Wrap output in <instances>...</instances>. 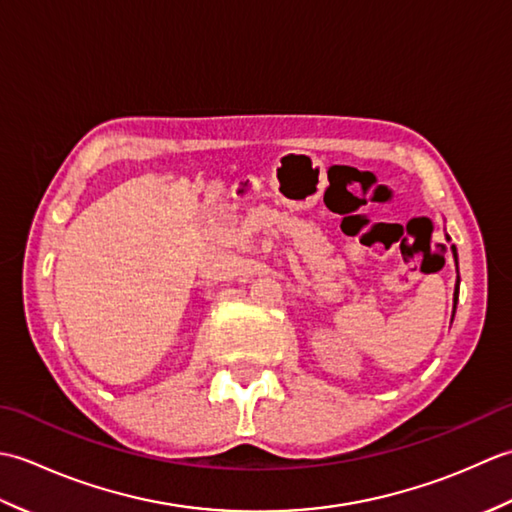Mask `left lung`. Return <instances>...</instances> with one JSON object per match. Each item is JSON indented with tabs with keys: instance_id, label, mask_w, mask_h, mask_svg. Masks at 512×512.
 Masks as SVG:
<instances>
[{
	"instance_id": "left-lung-1",
	"label": "left lung",
	"mask_w": 512,
	"mask_h": 512,
	"mask_svg": "<svg viewBox=\"0 0 512 512\" xmlns=\"http://www.w3.org/2000/svg\"><path fill=\"white\" fill-rule=\"evenodd\" d=\"M453 248V255H455V262H458V253H455V246H451ZM458 286H460V281H458ZM458 286H455V295H453V299L458 301Z\"/></svg>"
}]
</instances>
